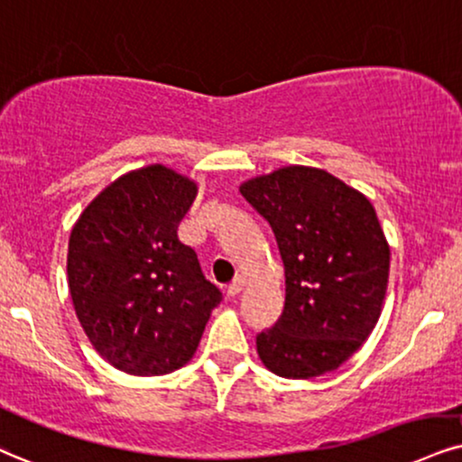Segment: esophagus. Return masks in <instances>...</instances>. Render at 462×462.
Wrapping results in <instances>:
<instances>
[{
    "label": "esophagus",
    "instance_id": "obj_1",
    "mask_svg": "<svg viewBox=\"0 0 462 462\" xmlns=\"http://www.w3.org/2000/svg\"><path fill=\"white\" fill-rule=\"evenodd\" d=\"M242 289H244V282L240 281V278H236V281L226 287V295H229V298H236V295L242 293Z\"/></svg>",
    "mask_w": 462,
    "mask_h": 462
}]
</instances>
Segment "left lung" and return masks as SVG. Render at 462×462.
<instances>
[{
  "label": "left lung",
  "instance_id": "obj_1",
  "mask_svg": "<svg viewBox=\"0 0 462 462\" xmlns=\"http://www.w3.org/2000/svg\"><path fill=\"white\" fill-rule=\"evenodd\" d=\"M274 231L284 309L257 334L265 368L287 379L332 373L374 326L390 276V246L373 203L323 169L282 167L240 186Z\"/></svg>",
  "mask_w": 462,
  "mask_h": 462
}]
</instances>
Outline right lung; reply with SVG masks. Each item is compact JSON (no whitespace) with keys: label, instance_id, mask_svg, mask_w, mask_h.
I'll return each instance as SVG.
<instances>
[{"label":"right lung","instance_id":"obj_1","mask_svg":"<svg viewBox=\"0 0 462 462\" xmlns=\"http://www.w3.org/2000/svg\"><path fill=\"white\" fill-rule=\"evenodd\" d=\"M195 197V181L150 164L106 186L72 226L74 310L96 351L128 374L184 366L222 300L195 250L178 240Z\"/></svg>","mask_w":462,"mask_h":462}]
</instances>
